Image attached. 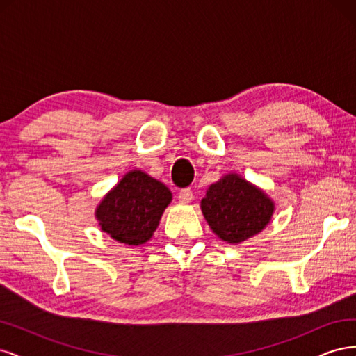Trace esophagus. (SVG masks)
Returning <instances> with one entry per match:
<instances>
[{"label": "esophagus", "instance_id": "esophagus-1", "mask_svg": "<svg viewBox=\"0 0 356 356\" xmlns=\"http://www.w3.org/2000/svg\"><path fill=\"white\" fill-rule=\"evenodd\" d=\"M178 197H179L181 203H190L193 200V191L190 188H182L179 191Z\"/></svg>", "mask_w": 356, "mask_h": 356}]
</instances>
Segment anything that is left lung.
I'll list each match as a JSON object with an SVG mask.
<instances>
[{"label": "left lung", "mask_w": 356, "mask_h": 356, "mask_svg": "<svg viewBox=\"0 0 356 356\" xmlns=\"http://www.w3.org/2000/svg\"><path fill=\"white\" fill-rule=\"evenodd\" d=\"M200 209L211 230L222 242L239 245L267 227L275 202L263 188L230 172L208 187Z\"/></svg>", "instance_id": "1"}]
</instances>
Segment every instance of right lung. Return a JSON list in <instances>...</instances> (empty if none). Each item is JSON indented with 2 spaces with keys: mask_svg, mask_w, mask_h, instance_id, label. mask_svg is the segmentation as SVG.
<instances>
[{
  "mask_svg": "<svg viewBox=\"0 0 356 356\" xmlns=\"http://www.w3.org/2000/svg\"><path fill=\"white\" fill-rule=\"evenodd\" d=\"M170 202L172 193L163 182L135 168L102 197L95 217L111 239L139 246L153 238Z\"/></svg>",
  "mask_w": 356,
  "mask_h": 356,
  "instance_id": "obj_1",
  "label": "right lung"
}]
</instances>
